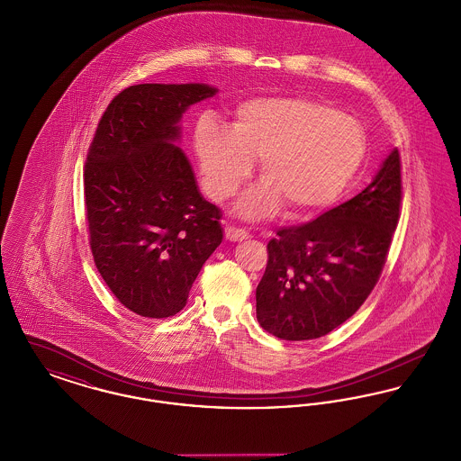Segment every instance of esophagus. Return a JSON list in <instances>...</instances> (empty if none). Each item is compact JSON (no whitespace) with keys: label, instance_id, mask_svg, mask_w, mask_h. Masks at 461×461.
<instances>
[{"label":"esophagus","instance_id":"obj_1","mask_svg":"<svg viewBox=\"0 0 461 461\" xmlns=\"http://www.w3.org/2000/svg\"><path fill=\"white\" fill-rule=\"evenodd\" d=\"M224 237L226 240L230 241H241L249 239V233L241 228H235V226H226L224 228Z\"/></svg>","mask_w":461,"mask_h":461}]
</instances>
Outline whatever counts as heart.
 Here are the masks:
<instances>
[{
  "mask_svg": "<svg viewBox=\"0 0 461 461\" xmlns=\"http://www.w3.org/2000/svg\"><path fill=\"white\" fill-rule=\"evenodd\" d=\"M366 152L361 124L327 102L304 96H267L241 104L230 131L198 126L197 154L207 190L231 197L261 160L263 185L241 197L237 211L250 220L282 203L301 218L325 209L348 188Z\"/></svg>",
  "mask_w": 461,
  "mask_h": 461,
  "instance_id": "1",
  "label": "heart"
}]
</instances>
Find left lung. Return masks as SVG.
Instances as JSON below:
<instances>
[{"instance_id": "left-lung-1", "label": "left lung", "mask_w": 461, "mask_h": 461, "mask_svg": "<svg viewBox=\"0 0 461 461\" xmlns=\"http://www.w3.org/2000/svg\"><path fill=\"white\" fill-rule=\"evenodd\" d=\"M401 155L393 150L356 197L267 241L258 321L282 340H311L348 321L372 294L401 216Z\"/></svg>"}]
</instances>
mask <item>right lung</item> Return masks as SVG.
Segmentation results:
<instances>
[{
  "mask_svg": "<svg viewBox=\"0 0 461 461\" xmlns=\"http://www.w3.org/2000/svg\"><path fill=\"white\" fill-rule=\"evenodd\" d=\"M207 85H134L104 112L85 164L95 266L115 299L143 318H169L222 240L221 209L200 195L175 141Z\"/></svg>",
  "mask_w": 461,
  "mask_h": 461,
  "instance_id": "obj_1",
  "label": "right lung"
}]
</instances>
